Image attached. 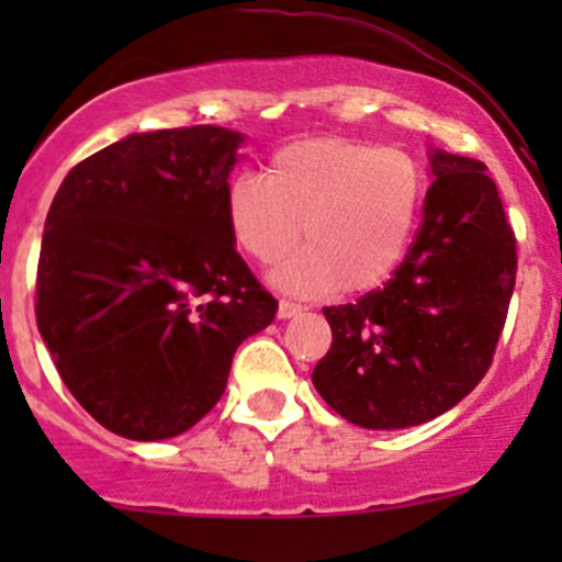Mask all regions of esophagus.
Masks as SVG:
<instances>
[{
    "instance_id": "1",
    "label": "esophagus",
    "mask_w": 562,
    "mask_h": 562,
    "mask_svg": "<svg viewBox=\"0 0 562 562\" xmlns=\"http://www.w3.org/2000/svg\"><path fill=\"white\" fill-rule=\"evenodd\" d=\"M302 313H304L302 304H293V302H288V299H282L280 307H277V315L280 317H293V315H302Z\"/></svg>"
}]
</instances>
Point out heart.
Returning a JSON list of instances; mask_svg holds the SVG:
<instances>
[{
	"mask_svg": "<svg viewBox=\"0 0 562 562\" xmlns=\"http://www.w3.org/2000/svg\"><path fill=\"white\" fill-rule=\"evenodd\" d=\"M427 176L416 157L370 140L304 138L271 155L266 179L239 173L225 187L231 239L258 263H277L285 291L367 293L391 280L411 249Z\"/></svg>",
	"mask_w": 562,
	"mask_h": 562,
	"instance_id": "obj_1",
	"label": "heart"
}]
</instances>
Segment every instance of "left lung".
Listing matches in <instances>:
<instances>
[{"mask_svg":"<svg viewBox=\"0 0 562 562\" xmlns=\"http://www.w3.org/2000/svg\"><path fill=\"white\" fill-rule=\"evenodd\" d=\"M429 162L422 225L394 277L323 307L331 348L313 383L364 429L416 427L479 386L517 282V239L484 162L440 149Z\"/></svg>","mask_w":562,"mask_h":562,"instance_id":"obj_1","label":"left lung"}]
</instances>
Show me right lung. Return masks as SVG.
I'll use <instances>...</instances> for the list:
<instances>
[{"mask_svg":"<svg viewBox=\"0 0 562 562\" xmlns=\"http://www.w3.org/2000/svg\"><path fill=\"white\" fill-rule=\"evenodd\" d=\"M245 135L135 133L78 162L45 217L37 328L83 411L130 440L201 422L277 302L236 252L225 187Z\"/></svg>","mask_w":562,"mask_h":562,"instance_id":"1","label":"right lung"}]
</instances>
